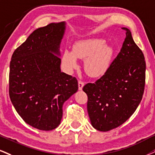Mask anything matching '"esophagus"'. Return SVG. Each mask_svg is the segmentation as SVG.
Returning <instances> with one entry per match:
<instances>
[{"label": "esophagus", "instance_id": "obj_1", "mask_svg": "<svg viewBox=\"0 0 155 155\" xmlns=\"http://www.w3.org/2000/svg\"><path fill=\"white\" fill-rule=\"evenodd\" d=\"M84 85H85V83H83V81H78V89H79L80 91H82Z\"/></svg>", "mask_w": 155, "mask_h": 155}]
</instances>
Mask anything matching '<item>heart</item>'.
Here are the masks:
<instances>
[{
	"mask_svg": "<svg viewBox=\"0 0 155 155\" xmlns=\"http://www.w3.org/2000/svg\"><path fill=\"white\" fill-rule=\"evenodd\" d=\"M113 56L114 49L104 39H89L74 43L72 52L64 51L62 60L68 70H72L78 67L77 58L85 59V72L91 77H98L108 70Z\"/></svg>",
	"mask_w": 155,
	"mask_h": 155,
	"instance_id": "obj_1",
	"label": "heart"
}]
</instances>
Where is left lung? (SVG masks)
Listing matches in <instances>:
<instances>
[{
	"instance_id": "8db88e82",
	"label": "left lung",
	"mask_w": 155,
	"mask_h": 155,
	"mask_svg": "<svg viewBox=\"0 0 155 155\" xmlns=\"http://www.w3.org/2000/svg\"><path fill=\"white\" fill-rule=\"evenodd\" d=\"M121 51L108 70L95 83H87V108L93 127L108 131L129 119L140 104L145 85L146 62L142 50L134 41L130 30Z\"/></svg>"
}]
</instances>
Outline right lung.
Segmentation results:
<instances>
[{
    "instance_id": "obj_1",
    "label": "right lung",
    "mask_w": 155,
    "mask_h": 155,
    "mask_svg": "<svg viewBox=\"0 0 155 155\" xmlns=\"http://www.w3.org/2000/svg\"><path fill=\"white\" fill-rule=\"evenodd\" d=\"M65 28L64 21L37 28L11 57V103L26 124L39 130L60 125L63 104L78 90L77 79L61 72L60 47Z\"/></svg>"
}]
</instances>
